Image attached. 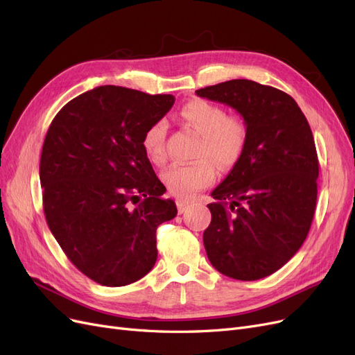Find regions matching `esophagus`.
Here are the masks:
<instances>
[{"mask_svg": "<svg viewBox=\"0 0 355 355\" xmlns=\"http://www.w3.org/2000/svg\"><path fill=\"white\" fill-rule=\"evenodd\" d=\"M176 204H178V211H179L180 214L185 213V211L191 207V202L187 201V200H182V198H179V200L176 201Z\"/></svg>", "mask_w": 355, "mask_h": 355, "instance_id": "34e87169", "label": "esophagus"}]
</instances>
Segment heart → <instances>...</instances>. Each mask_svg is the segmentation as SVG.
<instances>
[{
  "instance_id": "heart-1",
  "label": "heart",
  "mask_w": 355,
  "mask_h": 355,
  "mask_svg": "<svg viewBox=\"0 0 355 355\" xmlns=\"http://www.w3.org/2000/svg\"><path fill=\"white\" fill-rule=\"evenodd\" d=\"M180 118L201 135L196 151L198 159L188 164H171L163 173V182L173 196L189 198L213 184L216 179L214 164L220 168L237 164L249 132L241 116L227 115L222 106L204 99L187 102L180 110ZM166 135L164 120L149 124L142 135V148L154 164L166 159Z\"/></svg>"
}]
</instances>
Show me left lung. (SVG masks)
<instances>
[{
    "instance_id": "8db88e82",
    "label": "left lung",
    "mask_w": 355,
    "mask_h": 355,
    "mask_svg": "<svg viewBox=\"0 0 355 355\" xmlns=\"http://www.w3.org/2000/svg\"><path fill=\"white\" fill-rule=\"evenodd\" d=\"M196 93L231 106L249 132L241 158L207 204V257L223 275L259 280L292 259L311 228L318 178L313 132L292 96L271 85L231 80Z\"/></svg>"
}]
</instances>
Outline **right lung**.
Wrapping results in <instances>:
<instances>
[{"instance_id": "add662e5", "label": "right lung", "mask_w": 355, "mask_h": 355, "mask_svg": "<svg viewBox=\"0 0 355 355\" xmlns=\"http://www.w3.org/2000/svg\"><path fill=\"white\" fill-rule=\"evenodd\" d=\"M173 103L171 94L101 85L68 102L49 127L40 161L47 225L68 259L102 286L151 271L158 225L178 213L142 148L145 128Z\"/></svg>"}]
</instances>
